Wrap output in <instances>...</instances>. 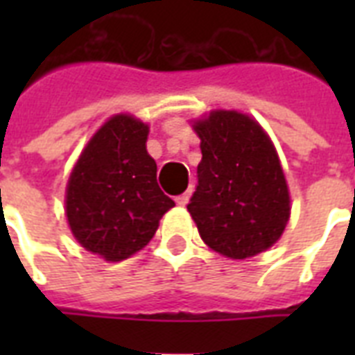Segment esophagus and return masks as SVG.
I'll use <instances>...</instances> for the list:
<instances>
[{"label": "esophagus", "instance_id": "1", "mask_svg": "<svg viewBox=\"0 0 355 355\" xmlns=\"http://www.w3.org/2000/svg\"><path fill=\"white\" fill-rule=\"evenodd\" d=\"M189 195H191V189H188L186 193L175 197V202H177L178 206H186V205H188V200H189Z\"/></svg>", "mask_w": 355, "mask_h": 355}]
</instances>
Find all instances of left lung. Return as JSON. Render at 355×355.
I'll list each match as a JSON object with an SVG mask.
<instances>
[{
	"instance_id": "1",
	"label": "left lung",
	"mask_w": 355,
	"mask_h": 355,
	"mask_svg": "<svg viewBox=\"0 0 355 355\" xmlns=\"http://www.w3.org/2000/svg\"><path fill=\"white\" fill-rule=\"evenodd\" d=\"M202 160L188 211L216 252L245 259L280 239L289 221V189L276 149L252 118L214 110L193 125Z\"/></svg>"
}]
</instances>
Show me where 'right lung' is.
Returning a JSON list of instances; mask_svg holds the SVG:
<instances>
[{
    "mask_svg": "<svg viewBox=\"0 0 355 355\" xmlns=\"http://www.w3.org/2000/svg\"><path fill=\"white\" fill-rule=\"evenodd\" d=\"M149 127L118 114L79 156L66 188V216L75 239L107 261H121L153 239L162 216L175 206L156 182L147 153Z\"/></svg>",
    "mask_w": 355,
    "mask_h": 355,
    "instance_id": "right-lung-1",
    "label": "right lung"
}]
</instances>
